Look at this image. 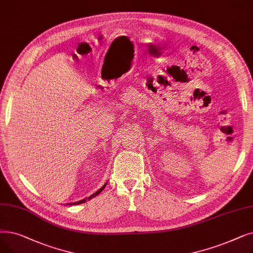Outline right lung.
Instances as JSON below:
<instances>
[{
	"label": "right lung",
	"mask_w": 253,
	"mask_h": 253,
	"mask_svg": "<svg viewBox=\"0 0 253 253\" xmlns=\"http://www.w3.org/2000/svg\"><path fill=\"white\" fill-rule=\"evenodd\" d=\"M106 184H107V182H106V183H105V184H104V185L102 186V187H101V188H100L99 190H97V191H96L95 193H93V194H92L91 196H89V197H87V199H86V200H87V201H90V200H92V199H93V197L97 196L98 194H99V193H100V192H101V191H102V190H103V189L105 188V186H106ZM86 200H83V201H80V202H78V203H74V204H68V205H81V204H84V203H85V201H86Z\"/></svg>",
	"instance_id": "obj_1"
}]
</instances>
